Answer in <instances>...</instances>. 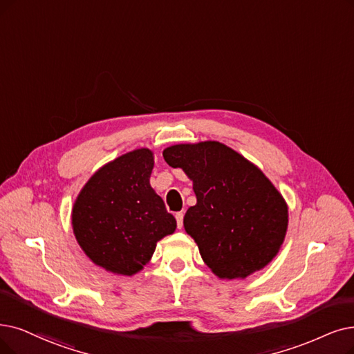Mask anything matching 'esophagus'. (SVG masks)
<instances>
[{"instance_id": "obj_1", "label": "esophagus", "mask_w": 354, "mask_h": 354, "mask_svg": "<svg viewBox=\"0 0 354 354\" xmlns=\"http://www.w3.org/2000/svg\"><path fill=\"white\" fill-rule=\"evenodd\" d=\"M183 218H185V214H183V212H177V214H176V219H177L178 230L183 228Z\"/></svg>"}]
</instances>
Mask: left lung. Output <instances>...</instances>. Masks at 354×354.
<instances>
[{
  "label": "left lung",
  "mask_w": 354,
  "mask_h": 354,
  "mask_svg": "<svg viewBox=\"0 0 354 354\" xmlns=\"http://www.w3.org/2000/svg\"><path fill=\"white\" fill-rule=\"evenodd\" d=\"M162 155L193 181L197 203L183 223L212 272L244 279L276 257L288 205L260 168L216 140L173 145Z\"/></svg>",
  "instance_id": "left-lung-1"
}]
</instances>
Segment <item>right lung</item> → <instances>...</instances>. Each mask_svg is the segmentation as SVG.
<instances>
[{
  "instance_id": "1",
  "label": "right lung",
  "mask_w": 354,
  "mask_h": 354,
  "mask_svg": "<svg viewBox=\"0 0 354 354\" xmlns=\"http://www.w3.org/2000/svg\"><path fill=\"white\" fill-rule=\"evenodd\" d=\"M153 153L135 149L102 167L73 209V228L90 260L107 272L132 276L151 260L157 243L177 228L149 185Z\"/></svg>"
}]
</instances>
